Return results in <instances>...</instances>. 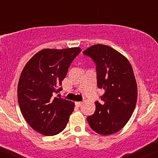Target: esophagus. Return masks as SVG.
<instances>
[{
  "label": "esophagus",
  "instance_id": "obj_1",
  "mask_svg": "<svg viewBox=\"0 0 158 158\" xmlns=\"http://www.w3.org/2000/svg\"><path fill=\"white\" fill-rule=\"evenodd\" d=\"M82 102H76L75 103V105L78 107H79L80 106H82Z\"/></svg>",
  "mask_w": 158,
  "mask_h": 158
}]
</instances>
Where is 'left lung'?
<instances>
[{
	"instance_id": "obj_1",
	"label": "left lung",
	"mask_w": 158,
	"mask_h": 158,
	"mask_svg": "<svg viewBox=\"0 0 158 158\" xmlns=\"http://www.w3.org/2000/svg\"><path fill=\"white\" fill-rule=\"evenodd\" d=\"M83 54L96 64L98 87L105 91L87 121L99 134H113L127 124L136 107L137 85L133 68L127 58L106 45H94Z\"/></svg>"
}]
</instances>
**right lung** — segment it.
<instances>
[{
    "label": "right lung",
    "mask_w": 158,
    "mask_h": 158,
    "mask_svg": "<svg viewBox=\"0 0 158 158\" xmlns=\"http://www.w3.org/2000/svg\"><path fill=\"white\" fill-rule=\"evenodd\" d=\"M81 48H44L29 60L21 73L18 101L25 119L34 131L54 136L64 130L74 110L73 102L53 98Z\"/></svg>",
    "instance_id": "add662e5"
}]
</instances>
